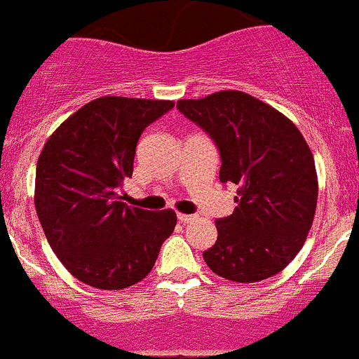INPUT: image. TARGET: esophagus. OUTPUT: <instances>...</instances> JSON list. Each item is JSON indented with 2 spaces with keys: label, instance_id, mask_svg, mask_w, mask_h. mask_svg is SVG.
<instances>
[{
  "label": "esophagus",
  "instance_id": "obj_1",
  "mask_svg": "<svg viewBox=\"0 0 359 359\" xmlns=\"http://www.w3.org/2000/svg\"><path fill=\"white\" fill-rule=\"evenodd\" d=\"M177 219H179L180 224H189V222L195 219V215H182V212H179V215H177Z\"/></svg>",
  "mask_w": 359,
  "mask_h": 359
}]
</instances>
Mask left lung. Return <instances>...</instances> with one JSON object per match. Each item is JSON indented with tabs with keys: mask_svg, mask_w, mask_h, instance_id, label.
I'll return each mask as SVG.
<instances>
[{
	"mask_svg": "<svg viewBox=\"0 0 359 359\" xmlns=\"http://www.w3.org/2000/svg\"><path fill=\"white\" fill-rule=\"evenodd\" d=\"M177 109L218 148L219 182L236 184L234 212L216 219L203 259L234 283H257L288 266L302 248L318 196L315 161L299 128L241 91L179 100Z\"/></svg>",
	"mask_w": 359,
	"mask_h": 359,
	"instance_id": "1",
	"label": "left lung"
}]
</instances>
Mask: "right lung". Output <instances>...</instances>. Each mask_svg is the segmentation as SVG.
<instances>
[{
    "mask_svg": "<svg viewBox=\"0 0 359 359\" xmlns=\"http://www.w3.org/2000/svg\"><path fill=\"white\" fill-rule=\"evenodd\" d=\"M168 100L103 96L51 134L37 161L35 209L60 263L82 283L121 290L150 273L172 234V209L130 208L119 196L134 172L135 147Z\"/></svg>",
    "mask_w": 359,
    "mask_h": 359,
    "instance_id": "1",
    "label": "right lung"
}]
</instances>
